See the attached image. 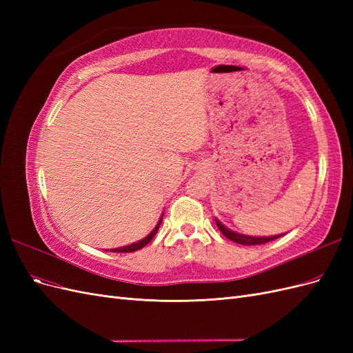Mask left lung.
I'll return each instance as SVG.
<instances>
[{"mask_svg":"<svg viewBox=\"0 0 353 353\" xmlns=\"http://www.w3.org/2000/svg\"><path fill=\"white\" fill-rule=\"evenodd\" d=\"M216 221V227L219 228V231L225 236L228 240L234 241V243H239V244H244V245H256V244H265V243H270L275 239H279L281 236H272V237H250V236H243V234H237L234 231H230L228 228H225L222 225V223Z\"/></svg>","mask_w":353,"mask_h":353,"instance_id":"8db88e82","label":"left lung"}]
</instances>
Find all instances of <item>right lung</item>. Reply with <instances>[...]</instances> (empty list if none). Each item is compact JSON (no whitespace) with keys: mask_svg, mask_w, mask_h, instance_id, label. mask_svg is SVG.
I'll return each mask as SVG.
<instances>
[{"mask_svg":"<svg viewBox=\"0 0 353 353\" xmlns=\"http://www.w3.org/2000/svg\"><path fill=\"white\" fill-rule=\"evenodd\" d=\"M160 222H162V219L159 221V223L156 225V228L148 234V236L145 237V239H143L141 241H138V243H134V244H131V245H125V248H119V249H113V250H110V252H117V253H131V252H135V250H140V249H143L144 245H147L148 243L152 241V239L156 236V232H157V230H159V225H160Z\"/></svg>","mask_w":353,"mask_h":353,"instance_id":"1","label":"right lung"}]
</instances>
